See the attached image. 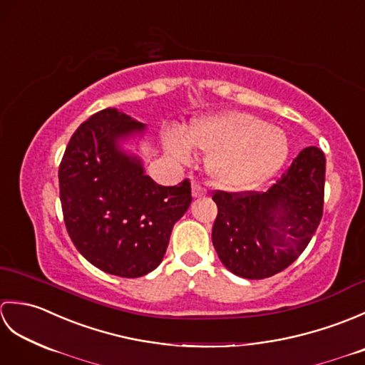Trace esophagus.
<instances>
[{
	"instance_id": "1",
	"label": "esophagus",
	"mask_w": 365,
	"mask_h": 365,
	"mask_svg": "<svg viewBox=\"0 0 365 365\" xmlns=\"http://www.w3.org/2000/svg\"><path fill=\"white\" fill-rule=\"evenodd\" d=\"M192 196H195V197H204V196H207V188L204 187L202 183L195 182V183H192Z\"/></svg>"
}]
</instances>
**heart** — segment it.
<instances>
[{
    "mask_svg": "<svg viewBox=\"0 0 365 365\" xmlns=\"http://www.w3.org/2000/svg\"><path fill=\"white\" fill-rule=\"evenodd\" d=\"M165 145L178 161L188 163L192 147L208 155V173L226 188H251L276 174L289 157V139L277 127L247 113H226L196 119L185 135L165 131Z\"/></svg>",
    "mask_w": 365,
    "mask_h": 365,
    "instance_id": "heart-1",
    "label": "heart"
}]
</instances>
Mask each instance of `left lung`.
Listing matches in <instances>:
<instances>
[{
    "instance_id": "left-lung-1",
    "label": "left lung",
    "mask_w": 365,
    "mask_h": 365,
    "mask_svg": "<svg viewBox=\"0 0 365 365\" xmlns=\"http://www.w3.org/2000/svg\"><path fill=\"white\" fill-rule=\"evenodd\" d=\"M327 158L306 147L268 191H213L212 240L227 269L246 279L281 273L311 242L323 216Z\"/></svg>"
}]
</instances>
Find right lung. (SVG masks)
<instances>
[{"label":"right lung","instance_id":"right-lung-1","mask_svg":"<svg viewBox=\"0 0 365 365\" xmlns=\"http://www.w3.org/2000/svg\"><path fill=\"white\" fill-rule=\"evenodd\" d=\"M143 128L114 108L96 113L75 130L58 173L68 237L92 265L120 277L160 265L192 199L188 178L163 187L119 152L118 139Z\"/></svg>","mask_w":365,"mask_h":365}]
</instances>
